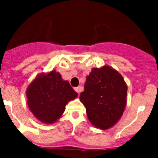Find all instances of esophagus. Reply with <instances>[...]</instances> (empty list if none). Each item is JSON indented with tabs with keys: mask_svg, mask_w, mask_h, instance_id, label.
<instances>
[{
	"mask_svg": "<svg viewBox=\"0 0 158 158\" xmlns=\"http://www.w3.org/2000/svg\"><path fill=\"white\" fill-rule=\"evenodd\" d=\"M74 89H75V91H76V92H78V93L79 94V92H80L81 91H82V87H80V86L76 87V88H75Z\"/></svg>",
	"mask_w": 158,
	"mask_h": 158,
	"instance_id": "esophagus-1",
	"label": "esophagus"
}]
</instances>
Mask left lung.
<instances>
[{"mask_svg": "<svg viewBox=\"0 0 158 158\" xmlns=\"http://www.w3.org/2000/svg\"><path fill=\"white\" fill-rule=\"evenodd\" d=\"M127 90L126 82L117 70L108 65L93 68L79 96L91 124L102 130L112 128L123 114Z\"/></svg>", "mask_w": 158, "mask_h": 158, "instance_id": "8db88e82", "label": "left lung"}]
</instances>
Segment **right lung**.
<instances>
[{
	"label": "right lung",
	"mask_w": 158,
	"mask_h": 158,
	"mask_svg": "<svg viewBox=\"0 0 158 158\" xmlns=\"http://www.w3.org/2000/svg\"><path fill=\"white\" fill-rule=\"evenodd\" d=\"M27 106L36 119L47 125L60 118L68 102L77 98L69 82L56 70L40 73L26 90Z\"/></svg>",
	"instance_id": "obj_1"
}]
</instances>
